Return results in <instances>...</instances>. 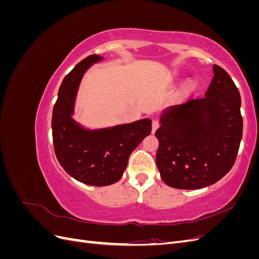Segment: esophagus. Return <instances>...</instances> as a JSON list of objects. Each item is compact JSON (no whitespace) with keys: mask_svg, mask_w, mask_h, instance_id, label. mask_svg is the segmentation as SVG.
Listing matches in <instances>:
<instances>
[{"mask_svg":"<svg viewBox=\"0 0 259 259\" xmlns=\"http://www.w3.org/2000/svg\"><path fill=\"white\" fill-rule=\"evenodd\" d=\"M160 126V122L158 120H153L152 121V133H154L156 130Z\"/></svg>","mask_w":259,"mask_h":259,"instance_id":"1","label":"esophagus"}]
</instances>
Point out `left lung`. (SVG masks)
Masks as SVG:
<instances>
[{
  "label": "left lung",
  "mask_w": 259,
  "mask_h": 259,
  "mask_svg": "<svg viewBox=\"0 0 259 259\" xmlns=\"http://www.w3.org/2000/svg\"><path fill=\"white\" fill-rule=\"evenodd\" d=\"M204 97L171 107L161 116L156 166L167 186L200 189L222 179L236 162L243 134L241 96L226 70L213 66Z\"/></svg>",
  "instance_id": "8db88e82"
}]
</instances>
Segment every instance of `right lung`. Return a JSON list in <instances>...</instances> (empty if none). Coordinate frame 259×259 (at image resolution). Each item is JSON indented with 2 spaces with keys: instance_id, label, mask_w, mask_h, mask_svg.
<instances>
[{
  "instance_id": "1",
  "label": "right lung",
  "mask_w": 259,
  "mask_h": 259,
  "mask_svg": "<svg viewBox=\"0 0 259 259\" xmlns=\"http://www.w3.org/2000/svg\"><path fill=\"white\" fill-rule=\"evenodd\" d=\"M101 59L99 55H91L65 76L52 116L54 150L59 164L77 182L98 187L112 185L122 177L131 153L151 133L149 119L99 131H86L72 120L82 76Z\"/></svg>"
}]
</instances>
